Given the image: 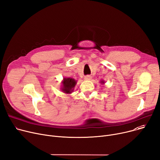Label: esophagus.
Segmentation results:
<instances>
[{"label": "esophagus", "instance_id": "1", "mask_svg": "<svg viewBox=\"0 0 160 160\" xmlns=\"http://www.w3.org/2000/svg\"><path fill=\"white\" fill-rule=\"evenodd\" d=\"M91 79H92V77L91 76H89V75H88V76L84 77V80H91Z\"/></svg>", "mask_w": 160, "mask_h": 160}]
</instances>
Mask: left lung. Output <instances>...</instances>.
Returning a JSON list of instances; mask_svg holds the SVG:
<instances>
[{
    "mask_svg": "<svg viewBox=\"0 0 160 160\" xmlns=\"http://www.w3.org/2000/svg\"><path fill=\"white\" fill-rule=\"evenodd\" d=\"M100 83H102V84H104L105 83V80H100Z\"/></svg>",
    "mask_w": 160,
    "mask_h": 160,
    "instance_id": "1",
    "label": "left lung"
}]
</instances>
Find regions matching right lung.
Returning <instances> with one entry per match:
<instances>
[{"mask_svg":"<svg viewBox=\"0 0 160 160\" xmlns=\"http://www.w3.org/2000/svg\"><path fill=\"white\" fill-rule=\"evenodd\" d=\"M77 83V81L74 78L64 77L62 81V86L60 89L63 93L71 94L73 92Z\"/></svg>","mask_w":160,"mask_h":160,"instance_id":"1","label":"right lung"}]
</instances>
